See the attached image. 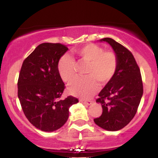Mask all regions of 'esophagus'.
I'll list each match as a JSON object with an SVG mask.
<instances>
[{"mask_svg":"<svg viewBox=\"0 0 158 158\" xmlns=\"http://www.w3.org/2000/svg\"><path fill=\"white\" fill-rule=\"evenodd\" d=\"M80 102H82L83 104H85V105H88V106H90V105L92 104L93 101H92V100H83V99H81Z\"/></svg>","mask_w":158,"mask_h":158,"instance_id":"34e87169","label":"esophagus"}]
</instances>
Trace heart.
<instances>
[{
	"instance_id": "b5f03b06",
	"label": "heart",
	"mask_w": 158,
	"mask_h": 158,
	"mask_svg": "<svg viewBox=\"0 0 158 158\" xmlns=\"http://www.w3.org/2000/svg\"><path fill=\"white\" fill-rule=\"evenodd\" d=\"M79 61L88 64L85 79H76L69 85L68 92L75 97L88 99L99 89L98 82L108 84L113 79L118 66V59L113 51H104L94 44L84 45L75 50ZM58 72L64 82H70L76 77L75 63L68 54L61 56L58 63Z\"/></svg>"
}]
</instances>
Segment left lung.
<instances>
[{"label": "left lung", "mask_w": 158, "mask_h": 158, "mask_svg": "<svg viewBox=\"0 0 158 158\" xmlns=\"http://www.w3.org/2000/svg\"><path fill=\"white\" fill-rule=\"evenodd\" d=\"M113 48L118 66L113 79L99 94L97 102L102 114L94 123L107 131H118L127 126L137 113L143 93V81L135 57L128 49L110 38H105Z\"/></svg>", "instance_id": "obj_1"}]
</instances>
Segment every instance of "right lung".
<instances>
[{"label":"right lung","instance_id":"right-lung-1","mask_svg":"<svg viewBox=\"0 0 158 158\" xmlns=\"http://www.w3.org/2000/svg\"><path fill=\"white\" fill-rule=\"evenodd\" d=\"M68 50L60 43H43L27 56L21 66L18 97L27 119L41 131H53L64 126L69 108L79 102L72 96L60 99L65 85L57 66Z\"/></svg>","mask_w":158,"mask_h":158}]
</instances>
